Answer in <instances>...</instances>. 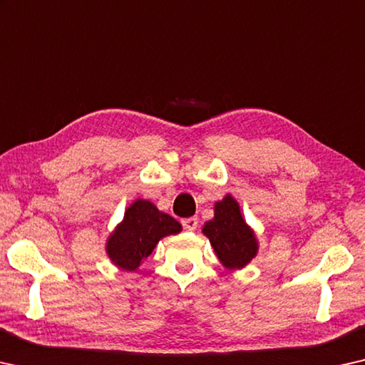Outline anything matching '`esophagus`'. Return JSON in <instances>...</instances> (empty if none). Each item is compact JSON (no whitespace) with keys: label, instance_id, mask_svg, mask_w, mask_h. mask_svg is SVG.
I'll use <instances>...</instances> for the list:
<instances>
[{"label":"esophagus","instance_id":"34e87169","mask_svg":"<svg viewBox=\"0 0 365 365\" xmlns=\"http://www.w3.org/2000/svg\"><path fill=\"white\" fill-rule=\"evenodd\" d=\"M182 227L187 230V232H194L197 228V217H189L182 220Z\"/></svg>","mask_w":365,"mask_h":365}]
</instances>
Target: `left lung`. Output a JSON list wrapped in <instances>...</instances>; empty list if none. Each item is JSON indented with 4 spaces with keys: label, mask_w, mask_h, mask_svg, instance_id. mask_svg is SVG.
I'll list each match as a JSON object with an SVG mask.
<instances>
[{
    "label": "left lung",
    "mask_w": 365,
    "mask_h": 365,
    "mask_svg": "<svg viewBox=\"0 0 365 365\" xmlns=\"http://www.w3.org/2000/svg\"><path fill=\"white\" fill-rule=\"evenodd\" d=\"M202 233L210 240L217 257L230 271L245 267L257 253L256 235L241 215L240 204L230 194L215 202V215L205 222Z\"/></svg>",
    "instance_id": "1"
}]
</instances>
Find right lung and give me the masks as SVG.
<instances>
[{"instance_id": "right-lung-1", "label": "right lung", "mask_w": 365, "mask_h": 365, "mask_svg": "<svg viewBox=\"0 0 365 365\" xmlns=\"http://www.w3.org/2000/svg\"><path fill=\"white\" fill-rule=\"evenodd\" d=\"M181 230V223L160 212L150 200L137 199L109 237L106 251L117 267L132 272L153 253L161 238L176 235Z\"/></svg>"}]
</instances>
